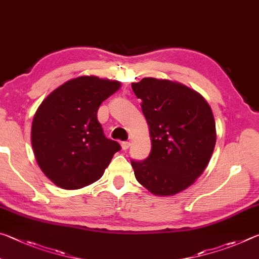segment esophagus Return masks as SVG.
Listing matches in <instances>:
<instances>
[{
	"mask_svg": "<svg viewBox=\"0 0 259 259\" xmlns=\"http://www.w3.org/2000/svg\"><path fill=\"white\" fill-rule=\"evenodd\" d=\"M121 146H122V150L126 151V150H128V148H129V146H130V143H129V142H122Z\"/></svg>",
	"mask_w": 259,
	"mask_h": 259,
	"instance_id": "esophagus-1",
	"label": "esophagus"
}]
</instances>
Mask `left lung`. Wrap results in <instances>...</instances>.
Wrapping results in <instances>:
<instances>
[{"mask_svg":"<svg viewBox=\"0 0 259 259\" xmlns=\"http://www.w3.org/2000/svg\"><path fill=\"white\" fill-rule=\"evenodd\" d=\"M150 126L152 150L131 160L136 179L155 195L186 190L208 165L216 123L205 99L181 83L145 77L131 84Z\"/></svg>","mask_w":259,"mask_h":259,"instance_id":"1","label":"left lung"}]
</instances>
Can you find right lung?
I'll return each instance as SVG.
<instances>
[{
  "instance_id": "right-lung-1",
  "label": "right lung",
  "mask_w": 259,
  "mask_h": 259,
  "mask_svg": "<svg viewBox=\"0 0 259 259\" xmlns=\"http://www.w3.org/2000/svg\"><path fill=\"white\" fill-rule=\"evenodd\" d=\"M117 81L80 76L43 100L32 123V146L41 170L57 186L77 190L103 176L120 144L104 135L97 112L120 89Z\"/></svg>"
}]
</instances>
